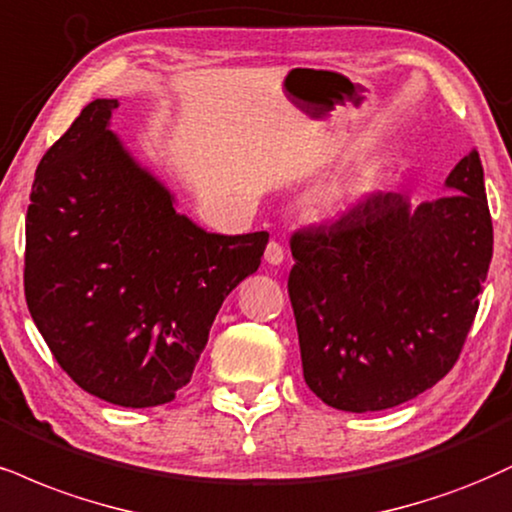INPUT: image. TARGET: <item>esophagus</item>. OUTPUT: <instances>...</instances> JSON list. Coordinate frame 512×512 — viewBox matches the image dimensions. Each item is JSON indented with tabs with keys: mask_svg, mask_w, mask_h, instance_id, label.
<instances>
[{
	"mask_svg": "<svg viewBox=\"0 0 512 512\" xmlns=\"http://www.w3.org/2000/svg\"><path fill=\"white\" fill-rule=\"evenodd\" d=\"M283 257H286V252H283V245L276 243V240H272V243L267 245V250H264V262L279 267V264L283 262Z\"/></svg>",
	"mask_w": 512,
	"mask_h": 512,
	"instance_id": "1",
	"label": "esophagus"
}]
</instances>
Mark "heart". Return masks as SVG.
Segmentation results:
<instances>
[{
  "label": "heart",
  "mask_w": 512,
  "mask_h": 512,
  "mask_svg": "<svg viewBox=\"0 0 512 512\" xmlns=\"http://www.w3.org/2000/svg\"><path fill=\"white\" fill-rule=\"evenodd\" d=\"M343 193H326V195H322L319 197V207L322 209H329V212H334V209H338L343 205Z\"/></svg>",
  "instance_id": "b5f03b06"
}]
</instances>
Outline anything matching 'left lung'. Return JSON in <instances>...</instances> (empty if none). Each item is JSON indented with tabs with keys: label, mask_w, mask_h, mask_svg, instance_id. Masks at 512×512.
<instances>
[{
	"label": "left lung",
	"mask_w": 512,
	"mask_h": 512,
	"mask_svg": "<svg viewBox=\"0 0 512 512\" xmlns=\"http://www.w3.org/2000/svg\"><path fill=\"white\" fill-rule=\"evenodd\" d=\"M439 200L372 193L336 224L293 233L288 276L305 384L346 412L432 389L458 360L494 255L477 150Z\"/></svg>",
	"instance_id": "8db88e82"
}]
</instances>
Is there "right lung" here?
Masks as SVG:
<instances>
[{
  "label": "right lung",
  "mask_w": 512,
  "mask_h": 512,
  "mask_svg": "<svg viewBox=\"0 0 512 512\" xmlns=\"http://www.w3.org/2000/svg\"><path fill=\"white\" fill-rule=\"evenodd\" d=\"M95 100L45 152L26 217V303L83 391L152 408L193 377L221 303L260 267L267 231L221 236L109 131Z\"/></svg>",
  "instance_id": "1"
}]
</instances>
